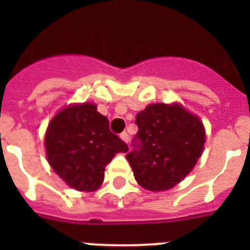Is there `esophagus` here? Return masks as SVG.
Wrapping results in <instances>:
<instances>
[{
  "label": "esophagus",
  "mask_w": 250,
  "mask_h": 250,
  "mask_svg": "<svg viewBox=\"0 0 250 250\" xmlns=\"http://www.w3.org/2000/svg\"><path fill=\"white\" fill-rule=\"evenodd\" d=\"M120 138L123 139V140L125 141V143H126V144H127V143H129V140H130V138H129V134H127L126 131L121 132V134H120Z\"/></svg>",
  "instance_id": "obj_1"
}]
</instances>
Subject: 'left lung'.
Wrapping results in <instances>:
<instances>
[{
	"label": "left lung",
	"instance_id": "8db88e82",
	"mask_svg": "<svg viewBox=\"0 0 250 250\" xmlns=\"http://www.w3.org/2000/svg\"><path fill=\"white\" fill-rule=\"evenodd\" d=\"M135 124L139 130L126 159L136 182L151 191L171 189L202 155V121L176 104H152L136 115Z\"/></svg>",
	"mask_w": 250,
	"mask_h": 250
}]
</instances>
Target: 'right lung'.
I'll return each mask as SVG.
<instances>
[{"instance_id": "obj_1", "label": "right lung", "mask_w": 250, "mask_h": 250, "mask_svg": "<svg viewBox=\"0 0 250 250\" xmlns=\"http://www.w3.org/2000/svg\"><path fill=\"white\" fill-rule=\"evenodd\" d=\"M47 160L68 187L96 190L104 182L105 167L127 146L109 129V120L94 104L71 105L51 120L45 136Z\"/></svg>"}]
</instances>
